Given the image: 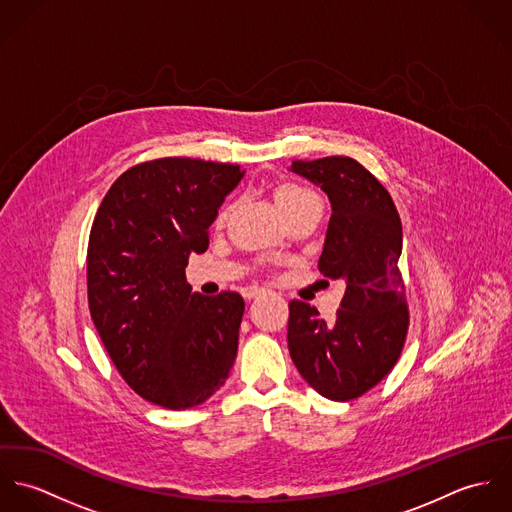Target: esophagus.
<instances>
[{
  "label": "esophagus",
  "instance_id": "1",
  "mask_svg": "<svg viewBox=\"0 0 512 512\" xmlns=\"http://www.w3.org/2000/svg\"><path fill=\"white\" fill-rule=\"evenodd\" d=\"M260 293H264V288H260V286H246V288H242V295H244L246 299H254V297H258Z\"/></svg>",
  "mask_w": 512,
  "mask_h": 512
}]
</instances>
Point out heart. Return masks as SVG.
Listing matches in <instances>:
<instances>
[{
    "mask_svg": "<svg viewBox=\"0 0 512 512\" xmlns=\"http://www.w3.org/2000/svg\"><path fill=\"white\" fill-rule=\"evenodd\" d=\"M274 201H276L278 209L282 211V215L286 217L295 209H299V207H303V205H307L311 201H319V199L307 187L286 181V183H280L274 189ZM226 217H228V207H220L219 211H217V217H215V226H222Z\"/></svg>",
    "mask_w": 512,
    "mask_h": 512,
    "instance_id": "heart-1",
    "label": "heart"
}]
</instances>
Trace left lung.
Segmentation results:
<instances>
[{"mask_svg":"<svg viewBox=\"0 0 512 512\" xmlns=\"http://www.w3.org/2000/svg\"><path fill=\"white\" fill-rule=\"evenodd\" d=\"M292 171L329 195L333 215L319 272L345 280L347 288L333 321L321 319L309 303L290 301V355L321 396L355 400L394 368L406 343L402 222L382 183L351 157L295 159Z\"/></svg>","mask_w":512,"mask_h":512,"instance_id":"left-lung-1","label":"left lung"}]
</instances>
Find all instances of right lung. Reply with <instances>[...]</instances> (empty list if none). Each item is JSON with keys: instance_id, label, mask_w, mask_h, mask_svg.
<instances>
[{"instance_id": "right-lung-1", "label": "right lung", "mask_w": 512, "mask_h": 512, "mask_svg": "<svg viewBox=\"0 0 512 512\" xmlns=\"http://www.w3.org/2000/svg\"><path fill=\"white\" fill-rule=\"evenodd\" d=\"M242 179L240 165L161 157L124 171L90 228L92 323L114 366L144 400L185 410L211 398L236 359L244 299L191 293L189 256Z\"/></svg>"}]
</instances>
